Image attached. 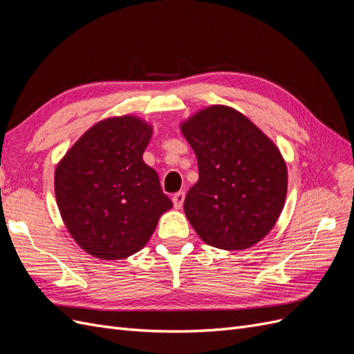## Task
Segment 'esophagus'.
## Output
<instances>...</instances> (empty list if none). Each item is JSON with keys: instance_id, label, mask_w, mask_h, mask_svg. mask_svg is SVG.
I'll use <instances>...</instances> for the list:
<instances>
[{"instance_id": "obj_1", "label": "esophagus", "mask_w": 354, "mask_h": 354, "mask_svg": "<svg viewBox=\"0 0 354 354\" xmlns=\"http://www.w3.org/2000/svg\"><path fill=\"white\" fill-rule=\"evenodd\" d=\"M183 202H185V192H177V194L173 195V203L177 209L183 207Z\"/></svg>"}]
</instances>
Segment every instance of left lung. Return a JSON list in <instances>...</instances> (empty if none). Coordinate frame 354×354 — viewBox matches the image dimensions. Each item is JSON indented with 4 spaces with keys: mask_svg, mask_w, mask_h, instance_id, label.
<instances>
[{
    "mask_svg": "<svg viewBox=\"0 0 354 354\" xmlns=\"http://www.w3.org/2000/svg\"><path fill=\"white\" fill-rule=\"evenodd\" d=\"M198 158L199 180L185 212L199 238L220 250H246L279 218L288 190L281 151L248 118L214 104L180 125Z\"/></svg>",
    "mask_w": 354,
    "mask_h": 354,
    "instance_id": "8db88e82",
    "label": "left lung"
}]
</instances>
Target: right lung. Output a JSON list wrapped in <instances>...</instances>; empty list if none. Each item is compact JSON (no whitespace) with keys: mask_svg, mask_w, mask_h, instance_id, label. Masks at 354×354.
<instances>
[{"mask_svg":"<svg viewBox=\"0 0 354 354\" xmlns=\"http://www.w3.org/2000/svg\"><path fill=\"white\" fill-rule=\"evenodd\" d=\"M152 125L113 116L85 131L55 173L63 223L81 248L100 260H122L151 239L173 202L160 189L143 152Z\"/></svg>","mask_w":354,"mask_h":354,"instance_id":"add662e5","label":"right lung"}]
</instances>
